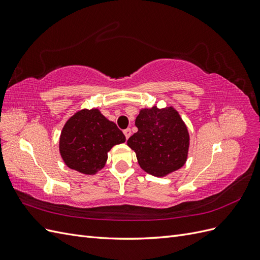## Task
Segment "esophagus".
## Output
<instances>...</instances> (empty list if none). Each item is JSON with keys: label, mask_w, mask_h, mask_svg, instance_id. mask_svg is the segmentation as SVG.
<instances>
[{"label": "esophagus", "mask_w": 260, "mask_h": 260, "mask_svg": "<svg viewBox=\"0 0 260 260\" xmlns=\"http://www.w3.org/2000/svg\"><path fill=\"white\" fill-rule=\"evenodd\" d=\"M123 133H124L125 139H129L130 136H131V130L130 129H125V130H123Z\"/></svg>", "instance_id": "esophagus-1"}]
</instances>
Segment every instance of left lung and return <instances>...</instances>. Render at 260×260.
Returning <instances> with one entry per match:
<instances>
[{"mask_svg": "<svg viewBox=\"0 0 260 260\" xmlns=\"http://www.w3.org/2000/svg\"><path fill=\"white\" fill-rule=\"evenodd\" d=\"M138 132L128 140L140 167L147 174L164 177L186 161L190 136L174 107L143 108L136 119Z\"/></svg>", "mask_w": 260, "mask_h": 260, "instance_id": "8db88e82", "label": "left lung"}]
</instances>
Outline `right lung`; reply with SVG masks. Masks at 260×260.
Segmentation results:
<instances>
[{"instance_id":"right-lung-1","label":"right lung","mask_w":260,"mask_h":260,"mask_svg":"<svg viewBox=\"0 0 260 260\" xmlns=\"http://www.w3.org/2000/svg\"><path fill=\"white\" fill-rule=\"evenodd\" d=\"M125 137L96 108L82 109L70 117L61 130L59 152L70 169L94 175L105 166L107 153Z\"/></svg>"}]
</instances>
